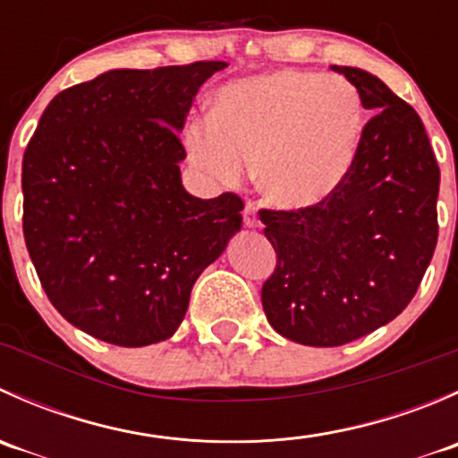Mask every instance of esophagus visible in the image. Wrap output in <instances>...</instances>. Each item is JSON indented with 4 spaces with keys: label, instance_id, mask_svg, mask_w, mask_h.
I'll use <instances>...</instances> for the list:
<instances>
[{
    "label": "esophagus",
    "instance_id": "1",
    "mask_svg": "<svg viewBox=\"0 0 458 458\" xmlns=\"http://www.w3.org/2000/svg\"><path fill=\"white\" fill-rule=\"evenodd\" d=\"M243 224L248 225V228H257L261 221H259V215H257V203L255 201H246V208H243Z\"/></svg>",
    "mask_w": 458,
    "mask_h": 458
}]
</instances>
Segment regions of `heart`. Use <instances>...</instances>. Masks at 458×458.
<instances>
[{
  "label": "heart",
  "instance_id": "1",
  "mask_svg": "<svg viewBox=\"0 0 458 458\" xmlns=\"http://www.w3.org/2000/svg\"><path fill=\"white\" fill-rule=\"evenodd\" d=\"M366 106L345 77L275 71L216 92L210 119L186 131L188 157L208 179L239 186L259 164V183L281 208L326 201L352 170Z\"/></svg>",
  "mask_w": 458,
  "mask_h": 458
}]
</instances>
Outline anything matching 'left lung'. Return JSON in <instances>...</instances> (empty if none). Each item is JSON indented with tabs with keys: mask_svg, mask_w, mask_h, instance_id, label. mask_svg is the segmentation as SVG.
<instances>
[{
	"mask_svg": "<svg viewBox=\"0 0 458 458\" xmlns=\"http://www.w3.org/2000/svg\"><path fill=\"white\" fill-rule=\"evenodd\" d=\"M374 110L326 201L259 210L276 252L261 288L270 326L317 348L350 344L412 301L438 237V164L417 110L361 68L332 66Z\"/></svg>",
	"mask_w": 458,
	"mask_h": 458,
	"instance_id": "obj_1",
	"label": "left lung"
}]
</instances>
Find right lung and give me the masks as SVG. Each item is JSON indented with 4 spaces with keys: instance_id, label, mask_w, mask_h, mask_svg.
<instances>
[{
    "instance_id": "obj_1",
    "label": "right lung",
    "mask_w": 458,
    "mask_h": 458,
    "mask_svg": "<svg viewBox=\"0 0 458 458\" xmlns=\"http://www.w3.org/2000/svg\"><path fill=\"white\" fill-rule=\"evenodd\" d=\"M224 68L104 72L59 92L37 123L21 165L26 248L50 303L95 339L173 336L197 276L242 228V197L197 199L179 173V131Z\"/></svg>"
}]
</instances>
